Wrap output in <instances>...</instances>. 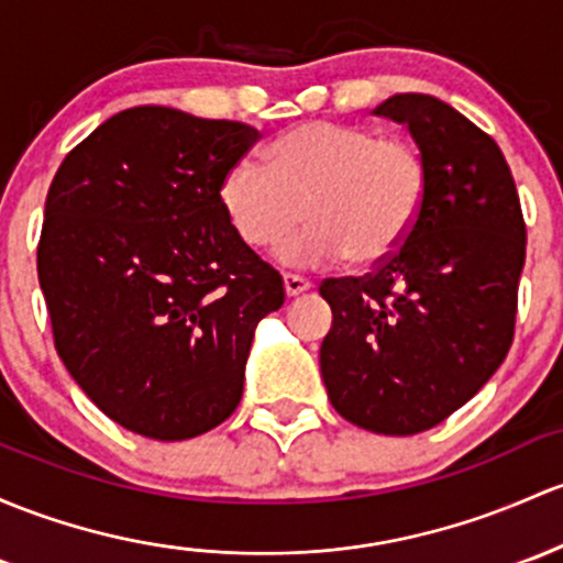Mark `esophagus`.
<instances>
[{
    "label": "esophagus",
    "instance_id": "obj_1",
    "mask_svg": "<svg viewBox=\"0 0 563 563\" xmlns=\"http://www.w3.org/2000/svg\"><path fill=\"white\" fill-rule=\"evenodd\" d=\"M284 289H287L289 298H295V295L311 289V282H308L306 276H300V274H284Z\"/></svg>",
    "mask_w": 563,
    "mask_h": 563
}]
</instances>
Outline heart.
Wrapping results in <instances>:
<instances>
[{"label": "heart", "instance_id": "b5f03b06", "mask_svg": "<svg viewBox=\"0 0 563 563\" xmlns=\"http://www.w3.org/2000/svg\"><path fill=\"white\" fill-rule=\"evenodd\" d=\"M421 150L365 125L308 120L276 136L265 163L235 161L220 185L228 222L255 250H284L287 263H324L346 255L373 265L395 255L427 201Z\"/></svg>", "mask_w": 563, "mask_h": 563}]
</instances>
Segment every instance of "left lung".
Listing matches in <instances>:
<instances>
[{
	"instance_id": "8db88e82",
	"label": "left lung",
	"mask_w": 563,
	"mask_h": 563,
	"mask_svg": "<svg viewBox=\"0 0 563 563\" xmlns=\"http://www.w3.org/2000/svg\"><path fill=\"white\" fill-rule=\"evenodd\" d=\"M376 114L408 125L419 144L427 201L371 274L319 284L332 308L319 365L343 419L402 438L449 419L510 352L526 222L505 155L462 112L397 93Z\"/></svg>"
}]
</instances>
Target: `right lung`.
I'll use <instances>...</instances> for the list:
<instances>
[{
    "instance_id": "add662e5",
    "label": "right lung",
    "mask_w": 563,
    "mask_h": 563,
    "mask_svg": "<svg viewBox=\"0 0 563 563\" xmlns=\"http://www.w3.org/2000/svg\"><path fill=\"white\" fill-rule=\"evenodd\" d=\"M260 131L172 107L112 114L53 177L37 274L53 343L120 427L187 440L233 413L284 282L228 222L220 185Z\"/></svg>"
}]
</instances>
